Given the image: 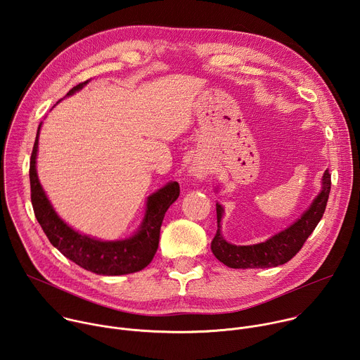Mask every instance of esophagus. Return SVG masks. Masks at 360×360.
I'll list each match as a JSON object with an SVG mask.
<instances>
[{
	"label": "esophagus",
	"instance_id": "esophagus-1",
	"mask_svg": "<svg viewBox=\"0 0 360 360\" xmlns=\"http://www.w3.org/2000/svg\"><path fill=\"white\" fill-rule=\"evenodd\" d=\"M189 174L198 179H203L207 178L210 171H208V167L203 165L202 162H193L191 167H189Z\"/></svg>",
	"mask_w": 360,
	"mask_h": 360
}]
</instances>
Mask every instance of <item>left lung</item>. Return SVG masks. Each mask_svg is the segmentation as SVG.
<instances>
[{"mask_svg":"<svg viewBox=\"0 0 360 360\" xmlns=\"http://www.w3.org/2000/svg\"><path fill=\"white\" fill-rule=\"evenodd\" d=\"M330 192V174L326 169L322 176V189L302 217L289 228L281 231L262 243L236 246L225 240L221 232L224 217L222 205L217 203L218 231L211 243V249L217 259L233 269H255L272 268L289 262L300 250L306 239L314 232L323 217Z\"/></svg>","mask_w":360,"mask_h":360,"instance_id":"8db88e82","label":"left lung"}]
</instances>
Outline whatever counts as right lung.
<instances>
[{
	"instance_id": "1",
	"label": "right lung",
	"mask_w": 360,
	"mask_h": 360,
	"mask_svg": "<svg viewBox=\"0 0 360 360\" xmlns=\"http://www.w3.org/2000/svg\"><path fill=\"white\" fill-rule=\"evenodd\" d=\"M86 84L88 81L78 84L67 95H72ZM41 125L42 122L38 127L31 153L30 184L35 218L49 242L70 261L96 275L117 276L142 271L158 249L161 225L165 212L179 196V184L169 182L148 196L145 217L135 235L122 240H101L82 235L57 215L39 184L35 164Z\"/></svg>"
}]
</instances>
